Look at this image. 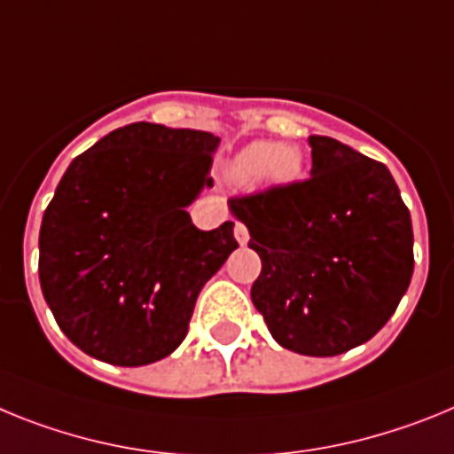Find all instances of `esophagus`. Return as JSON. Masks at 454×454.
<instances>
[{"mask_svg":"<svg viewBox=\"0 0 454 454\" xmlns=\"http://www.w3.org/2000/svg\"><path fill=\"white\" fill-rule=\"evenodd\" d=\"M235 239H238V244H247L249 242V231H247V226L244 223H235Z\"/></svg>","mask_w":454,"mask_h":454,"instance_id":"esophagus-1","label":"esophagus"}]
</instances>
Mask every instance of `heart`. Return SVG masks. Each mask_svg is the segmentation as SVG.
<instances>
[{
  "label": "heart",
  "mask_w": 454,
  "mask_h": 454,
  "mask_svg": "<svg viewBox=\"0 0 454 454\" xmlns=\"http://www.w3.org/2000/svg\"><path fill=\"white\" fill-rule=\"evenodd\" d=\"M306 171V155L297 144L251 141L228 161L231 178L239 184L258 183L267 189L297 184Z\"/></svg>",
  "instance_id": "1"
}]
</instances>
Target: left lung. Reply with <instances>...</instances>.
I'll return each mask as SVG.
<instances>
[{
    "label": "left lung",
    "mask_w": 454,
    "mask_h": 454,
    "mask_svg": "<svg viewBox=\"0 0 454 454\" xmlns=\"http://www.w3.org/2000/svg\"><path fill=\"white\" fill-rule=\"evenodd\" d=\"M310 178L231 199L262 260L251 301L271 338L336 356L391 320L413 274L411 215L391 171L331 137L309 139Z\"/></svg>",
    "instance_id": "obj_1"
}]
</instances>
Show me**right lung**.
I'll list each match as a JSON object with an SVG mask.
<instances>
[{
	"label": "right lung",
	"mask_w": 454,
	"mask_h": 454,
	"mask_svg": "<svg viewBox=\"0 0 454 454\" xmlns=\"http://www.w3.org/2000/svg\"><path fill=\"white\" fill-rule=\"evenodd\" d=\"M219 137L132 123L70 161L47 205L38 278L59 329L123 368L155 364L187 336L194 303L238 249L235 223L194 226Z\"/></svg>",
	"instance_id": "add662e5"
}]
</instances>
